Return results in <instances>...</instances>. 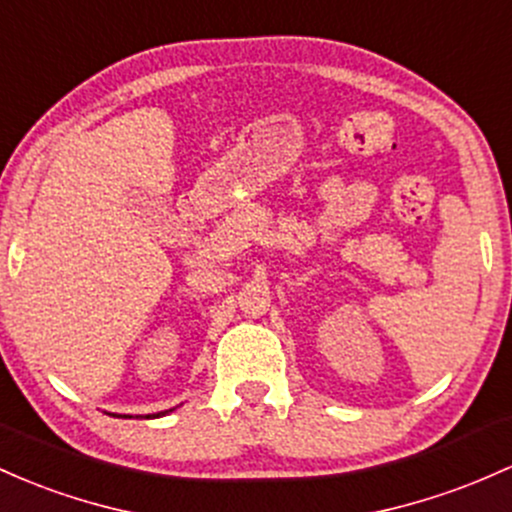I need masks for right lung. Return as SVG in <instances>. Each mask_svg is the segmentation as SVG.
<instances>
[{"label":"right lung","instance_id":"right-lung-1","mask_svg":"<svg viewBox=\"0 0 512 512\" xmlns=\"http://www.w3.org/2000/svg\"><path fill=\"white\" fill-rule=\"evenodd\" d=\"M157 415H162V413H157ZM145 418H155V415H145Z\"/></svg>","mask_w":512,"mask_h":512}]
</instances>
